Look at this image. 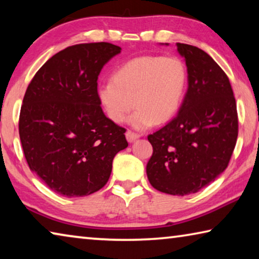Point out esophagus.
<instances>
[{
    "mask_svg": "<svg viewBox=\"0 0 259 259\" xmlns=\"http://www.w3.org/2000/svg\"><path fill=\"white\" fill-rule=\"evenodd\" d=\"M139 138H140V135L132 132V131H127L126 132V139L128 142H134L135 140H138Z\"/></svg>",
    "mask_w": 259,
    "mask_h": 259,
    "instance_id": "1",
    "label": "esophagus"
}]
</instances>
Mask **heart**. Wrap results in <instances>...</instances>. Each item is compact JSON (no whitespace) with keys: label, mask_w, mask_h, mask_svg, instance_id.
Listing matches in <instances>:
<instances>
[{"label":"heart","mask_w":259,"mask_h":259,"mask_svg":"<svg viewBox=\"0 0 259 259\" xmlns=\"http://www.w3.org/2000/svg\"><path fill=\"white\" fill-rule=\"evenodd\" d=\"M189 74L177 57L142 55L113 71L112 79L97 87V98L106 117L116 124L126 120L142 131L155 122L164 124L176 116L184 102Z\"/></svg>","instance_id":"1"}]
</instances>
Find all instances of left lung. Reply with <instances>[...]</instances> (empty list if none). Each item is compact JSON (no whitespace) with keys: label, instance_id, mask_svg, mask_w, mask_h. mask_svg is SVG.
Wrapping results in <instances>:
<instances>
[{"label":"left lung","instance_id":"8db88e82","mask_svg":"<svg viewBox=\"0 0 259 259\" xmlns=\"http://www.w3.org/2000/svg\"><path fill=\"white\" fill-rule=\"evenodd\" d=\"M168 45V44H166ZM189 87L178 114L148 135L149 183L172 196L196 193L228 166L238 134L236 102L220 66L196 46L177 42Z\"/></svg>","mask_w":259,"mask_h":259}]
</instances>
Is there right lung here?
Segmentation results:
<instances>
[{"label": "right lung", "instance_id": "1", "mask_svg": "<svg viewBox=\"0 0 259 259\" xmlns=\"http://www.w3.org/2000/svg\"><path fill=\"white\" fill-rule=\"evenodd\" d=\"M110 42L78 44L53 55L27 87L19 138L31 171L65 197H84L109 181L124 127L111 121L97 98L98 75L120 53Z\"/></svg>", "mask_w": 259, "mask_h": 259}]
</instances>
